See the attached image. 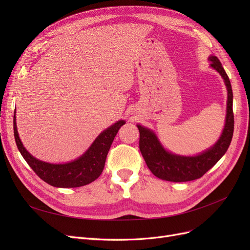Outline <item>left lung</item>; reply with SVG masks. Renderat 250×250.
<instances>
[{
    "label": "left lung",
    "mask_w": 250,
    "mask_h": 250,
    "mask_svg": "<svg viewBox=\"0 0 250 250\" xmlns=\"http://www.w3.org/2000/svg\"><path fill=\"white\" fill-rule=\"evenodd\" d=\"M210 66L224 79L228 88V107L225 125L220 139L213 147L195 156H181L166 150L158 141L156 134L148 128L137 125L140 131V150L148 168L154 175L163 180L183 183L203 176L228 151L233 133L232 89L230 81L223 66L216 56L208 57Z\"/></svg>",
    "instance_id": "left-lung-1"
}]
</instances>
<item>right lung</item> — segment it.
<instances>
[{
    "label": "right lung",
    "instance_id": "1",
    "mask_svg": "<svg viewBox=\"0 0 250 250\" xmlns=\"http://www.w3.org/2000/svg\"><path fill=\"white\" fill-rule=\"evenodd\" d=\"M125 121L121 120L101 132L84 154L77 160L66 164H49L42 162L30 154L22 146L19 137L16 122V110L13 116V131L18 149L31 169L47 184L56 188H78L93 183L101 175L105 161L121 126Z\"/></svg>",
    "mask_w": 250,
    "mask_h": 250
}]
</instances>
